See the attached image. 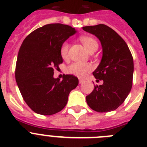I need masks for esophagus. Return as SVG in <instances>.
<instances>
[{
    "mask_svg": "<svg viewBox=\"0 0 147 147\" xmlns=\"http://www.w3.org/2000/svg\"><path fill=\"white\" fill-rule=\"evenodd\" d=\"M84 81V80H83V79H81V78H79V83H83V82Z\"/></svg>",
    "mask_w": 147,
    "mask_h": 147,
    "instance_id": "obj_1",
    "label": "esophagus"
}]
</instances>
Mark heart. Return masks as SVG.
Returning a JSON list of instances; mask_svg holds the SVG:
<instances>
[{"mask_svg": "<svg viewBox=\"0 0 147 147\" xmlns=\"http://www.w3.org/2000/svg\"><path fill=\"white\" fill-rule=\"evenodd\" d=\"M80 40L90 53L92 52H95L98 48V43L93 37L88 36H82L80 37ZM69 49V45L67 42H63L60 47V51H59L60 55L64 60L68 59ZM92 66L88 63L75 62L67 67V72L79 78H83L85 76L87 72L92 70Z\"/></svg>", "mask_w": 147, "mask_h": 147, "instance_id": "1", "label": "heart"}]
</instances>
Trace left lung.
<instances>
[{"mask_svg": "<svg viewBox=\"0 0 147 147\" xmlns=\"http://www.w3.org/2000/svg\"><path fill=\"white\" fill-rule=\"evenodd\" d=\"M86 32L95 35L102 47V58L94 71L96 85L86 96L88 106L96 112L114 111L124 102L133 86V59L125 40L114 30L104 24L83 27Z\"/></svg>", "mask_w": 147, "mask_h": 147, "instance_id": "left-lung-1", "label": "left lung"}]
</instances>
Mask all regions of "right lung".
Segmentation results:
<instances>
[{
	"mask_svg": "<svg viewBox=\"0 0 147 147\" xmlns=\"http://www.w3.org/2000/svg\"><path fill=\"white\" fill-rule=\"evenodd\" d=\"M75 29L61 23L47 24L26 36L18 53L15 78L22 98L35 113L53 115L66 106L68 96L78 85L72 75L54 78V69L63 62L60 47Z\"/></svg>",
	"mask_w": 147,
	"mask_h": 147,
	"instance_id": "obj_1",
	"label": "right lung"
}]
</instances>
